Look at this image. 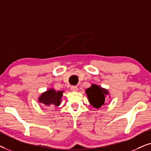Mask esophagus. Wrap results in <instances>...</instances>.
<instances>
[{
  "mask_svg": "<svg viewBox=\"0 0 151 151\" xmlns=\"http://www.w3.org/2000/svg\"><path fill=\"white\" fill-rule=\"evenodd\" d=\"M71 89L73 91H77L78 90V88L76 86H71Z\"/></svg>",
  "mask_w": 151,
  "mask_h": 151,
  "instance_id": "obj_1",
  "label": "esophagus"
}]
</instances>
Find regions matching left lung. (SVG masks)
Segmentation results:
<instances>
[{
    "instance_id": "left-lung-1",
    "label": "left lung",
    "mask_w": 151,
    "mask_h": 151,
    "mask_svg": "<svg viewBox=\"0 0 151 151\" xmlns=\"http://www.w3.org/2000/svg\"><path fill=\"white\" fill-rule=\"evenodd\" d=\"M85 93L87 96L88 102L96 109H100L102 106L106 104L105 99L109 96L111 98L109 91L100 85L93 84L89 88H86Z\"/></svg>"
}]
</instances>
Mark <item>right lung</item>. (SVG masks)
Instances as JSON below:
<instances>
[{
    "label": "right lung",
    "instance_id": "1",
    "mask_svg": "<svg viewBox=\"0 0 151 151\" xmlns=\"http://www.w3.org/2000/svg\"><path fill=\"white\" fill-rule=\"evenodd\" d=\"M64 91H56L54 88H50L46 91L43 92L39 96L38 102L44 105L45 107L58 106L61 104L62 97L63 96Z\"/></svg>",
    "mask_w": 151,
    "mask_h": 151
}]
</instances>
